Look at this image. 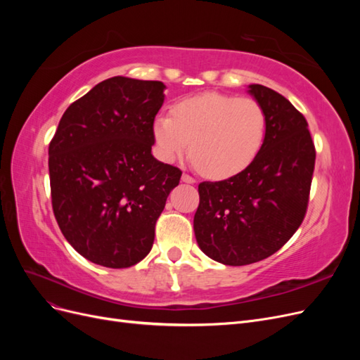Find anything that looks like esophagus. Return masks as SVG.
<instances>
[{
    "label": "esophagus",
    "instance_id": "esophagus-1",
    "mask_svg": "<svg viewBox=\"0 0 360 360\" xmlns=\"http://www.w3.org/2000/svg\"><path fill=\"white\" fill-rule=\"evenodd\" d=\"M181 181H183V183L193 184V183H195V179H193V177H191L189 174H183V176H181Z\"/></svg>",
    "mask_w": 360,
    "mask_h": 360
}]
</instances>
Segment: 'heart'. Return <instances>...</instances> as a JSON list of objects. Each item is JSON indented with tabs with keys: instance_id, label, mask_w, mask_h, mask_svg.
<instances>
[{
	"instance_id": "obj_1",
	"label": "heart",
	"mask_w": 360,
	"mask_h": 360,
	"mask_svg": "<svg viewBox=\"0 0 360 360\" xmlns=\"http://www.w3.org/2000/svg\"><path fill=\"white\" fill-rule=\"evenodd\" d=\"M158 156L181 158L191 147L195 165L210 179H230L245 171L266 136V114L250 97L204 93L186 97L153 122Z\"/></svg>"
}]
</instances>
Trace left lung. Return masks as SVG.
Segmentation results:
<instances>
[{
    "label": "left lung",
    "instance_id": "1",
    "mask_svg": "<svg viewBox=\"0 0 360 360\" xmlns=\"http://www.w3.org/2000/svg\"><path fill=\"white\" fill-rule=\"evenodd\" d=\"M248 89L266 114L263 147L237 176L200 183L193 217L200 249L225 266L257 263L290 240L307 213L315 165L304 117L264 85Z\"/></svg>",
    "mask_w": 360,
    "mask_h": 360
}]
</instances>
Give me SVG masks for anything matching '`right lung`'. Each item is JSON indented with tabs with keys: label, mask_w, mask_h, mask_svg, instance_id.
Returning a JSON list of instances; mask_svg holds the SVG:
<instances>
[{
	"label": "right lung",
	"mask_w": 360,
	"mask_h": 360,
	"mask_svg": "<svg viewBox=\"0 0 360 360\" xmlns=\"http://www.w3.org/2000/svg\"><path fill=\"white\" fill-rule=\"evenodd\" d=\"M160 81L114 76L73 102L49 144L52 209L76 252L111 269L146 258L181 171L151 155Z\"/></svg>",
	"instance_id": "1"
}]
</instances>
